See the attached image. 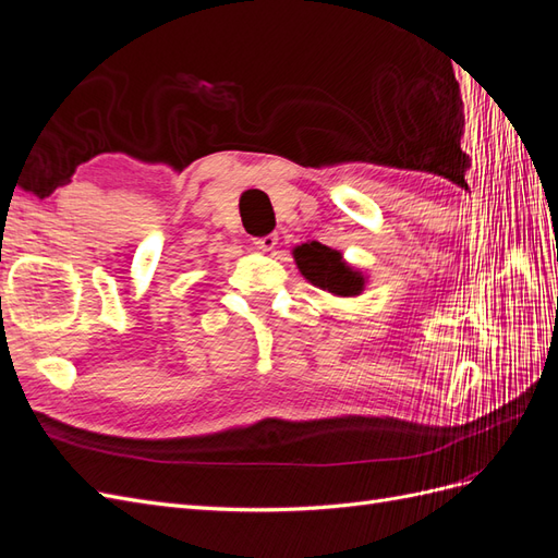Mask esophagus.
Returning <instances> with one entry per match:
<instances>
[{"label": "esophagus", "instance_id": "obj_1", "mask_svg": "<svg viewBox=\"0 0 558 558\" xmlns=\"http://www.w3.org/2000/svg\"><path fill=\"white\" fill-rule=\"evenodd\" d=\"M260 251H272L277 246V234H265V238H256L253 240Z\"/></svg>", "mask_w": 558, "mask_h": 558}]
</instances>
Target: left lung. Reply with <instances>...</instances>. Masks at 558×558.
I'll use <instances>...</instances> for the list:
<instances>
[{
  "label": "left lung",
  "mask_w": 558,
  "mask_h": 558,
  "mask_svg": "<svg viewBox=\"0 0 558 558\" xmlns=\"http://www.w3.org/2000/svg\"><path fill=\"white\" fill-rule=\"evenodd\" d=\"M293 258L305 275L318 289H324L332 295H359L363 291V275L342 260V253L328 248L320 242L302 244L293 251Z\"/></svg>",
  "instance_id": "1"
}]
</instances>
